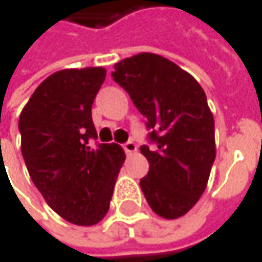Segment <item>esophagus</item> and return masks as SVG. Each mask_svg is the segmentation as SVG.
I'll use <instances>...</instances> for the list:
<instances>
[{
	"instance_id": "obj_1",
	"label": "esophagus",
	"mask_w": 262,
	"mask_h": 262,
	"mask_svg": "<svg viewBox=\"0 0 262 262\" xmlns=\"http://www.w3.org/2000/svg\"><path fill=\"white\" fill-rule=\"evenodd\" d=\"M123 149L126 151V154H134L137 151V145L134 142H126L123 143Z\"/></svg>"
}]
</instances>
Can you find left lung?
Listing matches in <instances>:
<instances>
[{
	"label": "left lung",
	"instance_id": "obj_1",
	"mask_svg": "<svg viewBox=\"0 0 262 262\" xmlns=\"http://www.w3.org/2000/svg\"><path fill=\"white\" fill-rule=\"evenodd\" d=\"M113 78L146 117L154 148L140 146L149 171L140 188L163 219L188 213L207 188L216 157L214 119L193 75L171 60L142 52L114 64Z\"/></svg>",
	"mask_w": 262,
	"mask_h": 262
}]
</instances>
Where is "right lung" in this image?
I'll return each mask as SVG.
<instances>
[{"label":"right lung","mask_w":262,"mask_h":262,"mask_svg":"<svg viewBox=\"0 0 262 262\" xmlns=\"http://www.w3.org/2000/svg\"><path fill=\"white\" fill-rule=\"evenodd\" d=\"M106 69H61L49 75L24 105L18 128L29 176L48 205L68 222L99 224L110 210L125 162L117 143L97 139L92 103Z\"/></svg>","instance_id":"right-lung-1"}]
</instances>
